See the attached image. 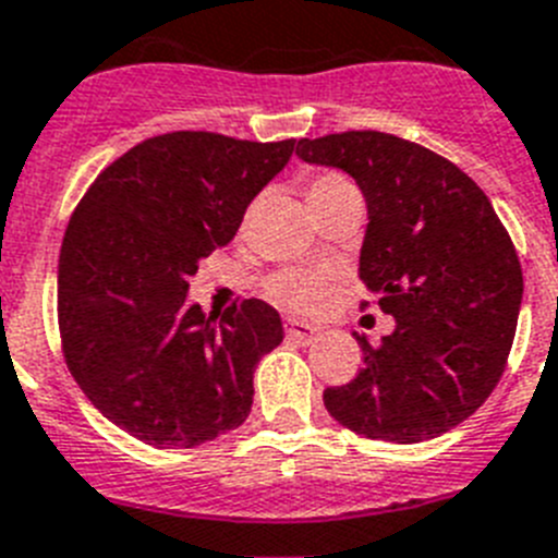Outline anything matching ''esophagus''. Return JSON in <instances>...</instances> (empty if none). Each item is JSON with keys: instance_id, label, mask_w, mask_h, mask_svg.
Listing matches in <instances>:
<instances>
[{"instance_id": "34e87169", "label": "esophagus", "mask_w": 558, "mask_h": 558, "mask_svg": "<svg viewBox=\"0 0 558 558\" xmlns=\"http://www.w3.org/2000/svg\"><path fill=\"white\" fill-rule=\"evenodd\" d=\"M286 333L292 339H300V342H312V339L319 337V328L300 323V319H286Z\"/></svg>"}]
</instances>
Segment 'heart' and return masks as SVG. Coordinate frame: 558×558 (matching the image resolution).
I'll use <instances>...</instances> for the list:
<instances>
[{"label": "heart", "mask_w": 558, "mask_h": 558, "mask_svg": "<svg viewBox=\"0 0 558 558\" xmlns=\"http://www.w3.org/2000/svg\"><path fill=\"white\" fill-rule=\"evenodd\" d=\"M339 191H356V187L342 173L333 171L317 173V177L308 179V198ZM326 278L314 272H283L280 278L272 280L275 300L289 308H298V312H312V308H317L323 303V298H326Z\"/></svg>", "instance_id": "b5f03b06"}]
</instances>
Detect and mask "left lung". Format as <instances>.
<instances>
[{
    "label": "left lung",
    "mask_w": 558,
    "mask_h": 558,
    "mask_svg": "<svg viewBox=\"0 0 558 558\" xmlns=\"http://www.w3.org/2000/svg\"><path fill=\"white\" fill-rule=\"evenodd\" d=\"M298 157L356 179L367 202L360 278L396 331L323 393L356 435L418 444L449 433L506 371L522 303V266L486 193L458 165L385 132L300 140ZM367 306V303H362Z\"/></svg>",
    "instance_id": "8db88e82"
}]
</instances>
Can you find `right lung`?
Returning a JSON list of instances; mask_svg holds the SVG:
<instances>
[{"mask_svg": "<svg viewBox=\"0 0 558 558\" xmlns=\"http://www.w3.org/2000/svg\"><path fill=\"white\" fill-rule=\"evenodd\" d=\"M292 151L294 140L159 134L77 202L58 258L61 348L86 399L132 438L191 449L250 415L252 373L283 342L280 314L252 298L207 317L187 280Z\"/></svg>", "mask_w": 558, "mask_h": 558, "instance_id": "obj_1", "label": "right lung"}]
</instances>
